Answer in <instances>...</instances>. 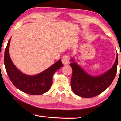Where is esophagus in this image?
<instances>
[{"instance_id":"esophagus-1","label":"esophagus","mask_w":121,"mask_h":121,"mask_svg":"<svg viewBox=\"0 0 121 121\" xmlns=\"http://www.w3.org/2000/svg\"><path fill=\"white\" fill-rule=\"evenodd\" d=\"M69 60H70V56L68 55H65L62 58V62L63 65L68 64L69 62Z\"/></svg>"}]
</instances>
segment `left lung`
I'll return each instance as SVG.
<instances>
[{"mask_svg": "<svg viewBox=\"0 0 121 121\" xmlns=\"http://www.w3.org/2000/svg\"><path fill=\"white\" fill-rule=\"evenodd\" d=\"M70 65L73 69L71 87L73 92L79 97H95L107 89L114 81L116 74L118 55L112 68L99 76H92L86 73L73 59Z\"/></svg>", "mask_w": 121, "mask_h": 121, "instance_id": "8db88e82", "label": "left lung"}]
</instances>
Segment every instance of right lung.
<instances>
[{
	"label": "right lung",
	"instance_id": "obj_1",
	"mask_svg": "<svg viewBox=\"0 0 121 121\" xmlns=\"http://www.w3.org/2000/svg\"><path fill=\"white\" fill-rule=\"evenodd\" d=\"M9 39L5 51L4 63L6 72L12 83L18 89L30 95H40L48 92L52 84L54 73L63 66L61 59L43 72L35 76L24 74L16 68L9 54Z\"/></svg>",
	"mask_w": 121,
	"mask_h": 121
}]
</instances>
